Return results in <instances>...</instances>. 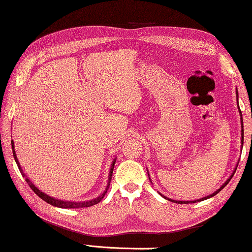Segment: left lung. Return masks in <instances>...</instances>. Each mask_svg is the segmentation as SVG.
Masks as SVG:
<instances>
[{
  "label": "left lung",
  "mask_w": 252,
  "mask_h": 252,
  "mask_svg": "<svg viewBox=\"0 0 252 252\" xmlns=\"http://www.w3.org/2000/svg\"><path fill=\"white\" fill-rule=\"evenodd\" d=\"M236 97H237V92H236ZM240 115H241V124H242V136H243V120H242V113H241V110H240ZM242 146H243V141H242ZM234 173H235V171H234ZM234 173L230 175V178L228 179V180H227L225 184H223L221 187H220L218 190L217 191H215L213 192V194H211L210 196H206V197H204V198H201V199H197V201H173V199H168V201H172V202H175V203H180V204H188V203H196V202H201V201H204V199H208V198H210V197H212V196H215V195H217L218 194V192L221 190V189H223V187H226V185L228 184V182L230 181V179L233 178V175H234Z\"/></svg>",
  "instance_id": "obj_1"
}]
</instances>
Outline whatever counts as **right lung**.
<instances>
[{
	"mask_svg": "<svg viewBox=\"0 0 252 252\" xmlns=\"http://www.w3.org/2000/svg\"><path fill=\"white\" fill-rule=\"evenodd\" d=\"M11 147H12V153H13V158H15V160H16V163H17V165H18V168H19V171H20V173L23 174V177H25V173H24L23 172V168L20 167V165H19V163H18V159H17V156H16V153H15V146H13V141H11ZM115 163H116V160H113V163H112V166H111V170H110V177H109V182H108V186H106V189H105V191L103 192V194L101 195V196H98L97 198H95V199H92V201H87V202H65V201H60V199H56V198H53V197H50V196H48V195H46L44 194V192H42V191H40L39 189H37L35 186H34L32 182H31L29 179H25L26 180V182L27 184H29V186L31 187V189H32V190L35 192V194L39 196L40 198H42L44 202H47V203H49V204H51V205H54V206H57V208H63V209H77V208H89V206H92V205H95V204H97V203L101 201V199L104 197V195L106 194V190H108V188H109V186H110V181H111V179H112V172H113V166H115Z\"/></svg>",
	"mask_w": 252,
	"mask_h": 252,
	"instance_id": "add662e5",
	"label": "right lung"
}]
</instances>
